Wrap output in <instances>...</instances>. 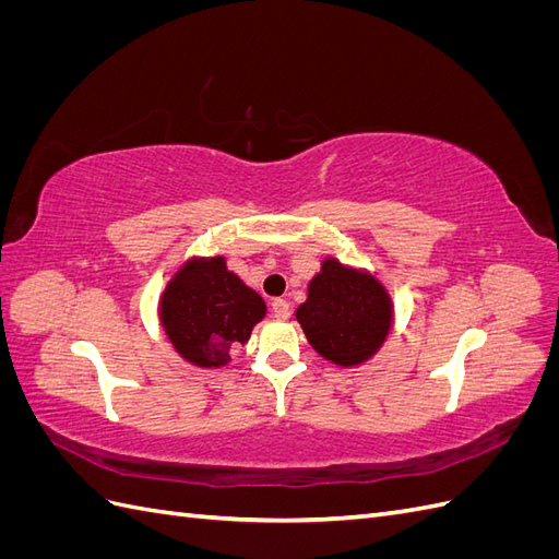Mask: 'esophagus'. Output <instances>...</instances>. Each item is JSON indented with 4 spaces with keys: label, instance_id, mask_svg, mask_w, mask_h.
<instances>
[{
    "label": "esophagus",
    "instance_id": "obj_1",
    "mask_svg": "<svg viewBox=\"0 0 559 559\" xmlns=\"http://www.w3.org/2000/svg\"><path fill=\"white\" fill-rule=\"evenodd\" d=\"M270 308H273V314L277 319H289L292 310H289V302H286L284 298H275L273 302H270Z\"/></svg>",
    "mask_w": 559,
    "mask_h": 559
}]
</instances>
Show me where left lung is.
I'll return each mask as SVG.
<instances>
[{
  "mask_svg": "<svg viewBox=\"0 0 559 559\" xmlns=\"http://www.w3.org/2000/svg\"><path fill=\"white\" fill-rule=\"evenodd\" d=\"M296 319L321 357L337 366H359L386 341L392 298L373 275L326 259Z\"/></svg>",
  "mask_w": 559,
  "mask_h": 559,
  "instance_id": "1",
  "label": "left lung"
}]
</instances>
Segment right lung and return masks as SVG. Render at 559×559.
I'll use <instances>...</instances> for the list:
<instances>
[{
    "label": "right lung",
    "instance_id": "add662e5",
    "mask_svg": "<svg viewBox=\"0 0 559 559\" xmlns=\"http://www.w3.org/2000/svg\"><path fill=\"white\" fill-rule=\"evenodd\" d=\"M265 317L263 298L226 267L224 257L191 259L165 286L160 321L175 349L200 368H218Z\"/></svg>",
    "mask_w": 559,
    "mask_h": 559
}]
</instances>
